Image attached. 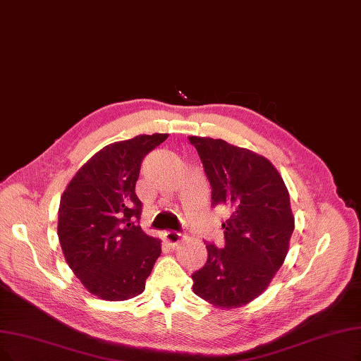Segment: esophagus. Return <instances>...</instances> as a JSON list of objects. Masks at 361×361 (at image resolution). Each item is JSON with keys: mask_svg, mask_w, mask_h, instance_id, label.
<instances>
[{"mask_svg": "<svg viewBox=\"0 0 361 361\" xmlns=\"http://www.w3.org/2000/svg\"><path fill=\"white\" fill-rule=\"evenodd\" d=\"M183 240V235L179 234V233H171V231H167V233L163 234V241L166 244H169V246L175 247L178 243H180Z\"/></svg>", "mask_w": 361, "mask_h": 361, "instance_id": "esophagus-1", "label": "esophagus"}]
</instances>
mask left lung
Returning <instances> with one entry per match:
<instances>
[{"label": "left lung", "mask_w": 361, "mask_h": 361, "mask_svg": "<svg viewBox=\"0 0 361 361\" xmlns=\"http://www.w3.org/2000/svg\"><path fill=\"white\" fill-rule=\"evenodd\" d=\"M212 186V204L225 206V246L206 244L207 262L192 274V290L210 305L238 308L262 295L289 252L295 229L289 191L265 157L222 139L190 136Z\"/></svg>", "instance_id": "left-lung-1"}]
</instances>
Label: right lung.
I'll return each instance as SVG.
<instances>
[{"label": "right lung", "instance_id": "right-lung-1", "mask_svg": "<svg viewBox=\"0 0 361 361\" xmlns=\"http://www.w3.org/2000/svg\"><path fill=\"white\" fill-rule=\"evenodd\" d=\"M169 137L139 135L114 142L82 164L61 197L57 235L65 261L92 295L127 300L145 290L161 240L137 225L135 186L143 157Z\"/></svg>", "mask_w": 361, "mask_h": 361}]
</instances>
